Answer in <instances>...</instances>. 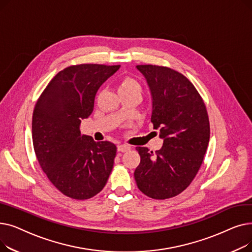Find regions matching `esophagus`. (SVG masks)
<instances>
[{
    "mask_svg": "<svg viewBox=\"0 0 252 252\" xmlns=\"http://www.w3.org/2000/svg\"><path fill=\"white\" fill-rule=\"evenodd\" d=\"M129 149H130L129 146H127V145H125V144L118 145V147H117V150H118L119 152H126V151H128Z\"/></svg>",
    "mask_w": 252,
    "mask_h": 252,
    "instance_id": "obj_1",
    "label": "esophagus"
}]
</instances>
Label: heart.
<instances>
[{"instance_id":"obj_1","label":"heart","mask_w":252,"mask_h":252,"mask_svg":"<svg viewBox=\"0 0 252 252\" xmlns=\"http://www.w3.org/2000/svg\"><path fill=\"white\" fill-rule=\"evenodd\" d=\"M118 92H139L141 93L142 88L141 85L136 81L135 78L130 76H125L121 79V82L118 84Z\"/></svg>"}]
</instances>
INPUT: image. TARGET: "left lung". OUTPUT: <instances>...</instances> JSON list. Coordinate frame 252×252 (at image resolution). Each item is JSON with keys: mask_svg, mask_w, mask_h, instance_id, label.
<instances>
[{"mask_svg": "<svg viewBox=\"0 0 252 252\" xmlns=\"http://www.w3.org/2000/svg\"><path fill=\"white\" fill-rule=\"evenodd\" d=\"M153 97L151 123L163 139L160 150L137 147L141 161L135 169L139 190L163 200L192 183L206 152L210 127L206 106L194 85L181 72L159 65H137Z\"/></svg>", "mask_w": 252, "mask_h": 252, "instance_id": "left-lung-1", "label": "left lung"}]
</instances>
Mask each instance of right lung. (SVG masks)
<instances>
[{
  "mask_svg": "<svg viewBox=\"0 0 252 252\" xmlns=\"http://www.w3.org/2000/svg\"><path fill=\"white\" fill-rule=\"evenodd\" d=\"M121 65H70L51 79L32 114L36 159L63 195L86 200L102 191L113 167L116 146L82 136L79 124L94 109L101 85Z\"/></svg>",
  "mask_w": 252,
  "mask_h": 252,
  "instance_id": "right-lung-1",
  "label": "right lung"
}]
</instances>
